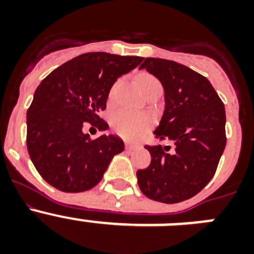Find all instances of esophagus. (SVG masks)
Instances as JSON below:
<instances>
[{
    "instance_id": "esophagus-1",
    "label": "esophagus",
    "mask_w": 254,
    "mask_h": 254,
    "mask_svg": "<svg viewBox=\"0 0 254 254\" xmlns=\"http://www.w3.org/2000/svg\"><path fill=\"white\" fill-rule=\"evenodd\" d=\"M126 150H133V149H136V145H133V143H129V142H126Z\"/></svg>"
}]
</instances>
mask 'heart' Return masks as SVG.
I'll use <instances>...</instances> for the list:
<instances>
[{"label":"heart","instance_id":"heart-1","mask_svg":"<svg viewBox=\"0 0 254 254\" xmlns=\"http://www.w3.org/2000/svg\"><path fill=\"white\" fill-rule=\"evenodd\" d=\"M152 82L159 81L154 76L146 75V73L138 76V85H140L141 89L146 85L152 84ZM118 85H120V81L113 85L111 90V96L116 94ZM111 125L113 131L125 140H137L151 128L152 121L150 120V117L145 116V114L123 109V111L116 112L112 116Z\"/></svg>","mask_w":254,"mask_h":254}]
</instances>
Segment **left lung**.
<instances>
[{"label": "left lung", "instance_id": "left-lung-1", "mask_svg": "<svg viewBox=\"0 0 254 254\" xmlns=\"http://www.w3.org/2000/svg\"><path fill=\"white\" fill-rule=\"evenodd\" d=\"M140 68L159 78L165 109L155 137L176 147L149 146L151 163L137 170L138 187L149 198L177 203L196 196L216 172L226 145L225 108L205 76L174 61L146 58Z\"/></svg>", "mask_w": 254, "mask_h": 254}]
</instances>
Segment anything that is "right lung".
Listing matches in <instances>:
<instances>
[{
  "mask_svg": "<svg viewBox=\"0 0 254 254\" xmlns=\"http://www.w3.org/2000/svg\"><path fill=\"white\" fill-rule=\"evenodd\" d=\"M142 57L105 52L84 53L52 71L40 82L26 113V146L42 178L62 192H84L103 178L114 155L125 149L118 136L91 140L85 122L108 129L99 117L117 78Z\"/></svg>",
  "mask_w": 254,
  "mask_h": 254,
  "instance_id": "1",
  "label": "right lung"
}]
</instances>
